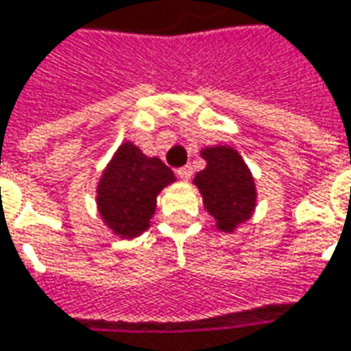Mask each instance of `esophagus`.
I'll return each instance as SVG.
<instances>
[{
    "label": "esophagus",
    "mask_w": 351,
    "mask_h": 351,
    "mask_svg": "<svg viewBox=\"0 0 351 351\" xmlns=\"http://www.w3.org/2000/svg\"><path fill=\"white\" fill-rule=\"evenodd\" d=\"M176 175L180 176L182 180H190V176H192V167H190V165L180 167V169L176 171Z\"/></svg>",
    "instance_id": "obj_1"
}]
</instances>
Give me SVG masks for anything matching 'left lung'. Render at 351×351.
<instances>
[{"instance_id":"left-lung-1","label":"left lung","mask_w":351,"mask_h":351,"mask_svg":"<svg viewBox=\"0 0 351 351\" xmlns=\"http://www.w3.org/2000/svg\"><path fill=\"white\" fill-rule=\"evenodd\" d=\"M202 157L207 161L194 178L207 213L215 217L217 228L232 232L245 223L256 209V182L240 154L228 145L206 147Z\"/></svg>"}]
</instances>
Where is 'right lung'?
Instances as JSON below:
<instances>
[{
  "instance_id": "right-lung-1",
  "label": "right lung",
  "mask_w": 351,
  "mask_h": 351,
  "mask_svg": "<svg viewBox=\"0 0 351 351\" xmlns=\"http://www.w3.org/2000/svg\"><path fill=\"white\" fill-rule=\"evenodd\" d=\"M175 182V173L147 157L132 142L117 149L97 184V209L106 225L121 238H134L149 228L156 213L157 194Z\"/></svg>"
}]
</instances>
